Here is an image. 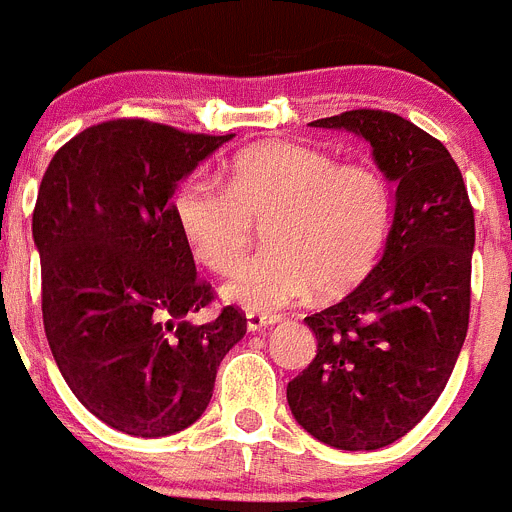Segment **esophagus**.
Returning a JSON list of instances; mask_svg holds the SVG:
<instances>
[{
	"label": "esophagus",
	"instance_id": "34e87169",
	"mask_svg": "<svg viewBox=\"0 0 512 512\" xmlns=\"http://www.w3.org/2000/svg\"><path fill=\"white\" fill-rule=\"evenodd\" d=\"M280 321H283V318L275 313H260V310H250V313H247V328H250V331H260V328L275 326V323Z\"/></svg>",
	"mask_w": 512,
	"mask_h": 512
}]
</instances>
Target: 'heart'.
Masks as SVG:
<instances>
[{"instance_id":"1","label":"heart","mask_w":512,"mask_h":512,"mask_svg":"<svg viewBox=\"0 0 512 512\" xmlns=\"http://www.w3.org/2000/svg\"><path fill=\"white\" fill-rule=\"evenodd\" d=\"M174 214L194 257L219 275L250 250L255 222H267L270 250L237 267L224 295L272 310L313 288L338 295L361 283L389 240L394 194L376 166L278 138L232 156L227 186L189 176Z\"/></svg>"}]
</instances>
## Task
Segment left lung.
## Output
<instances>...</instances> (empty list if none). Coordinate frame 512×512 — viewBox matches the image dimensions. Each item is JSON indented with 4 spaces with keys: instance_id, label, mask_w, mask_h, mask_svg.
<instances>
[{
    "instance_id": "1",
    "label": "left lung",
    "mask_w": 512,
    "mask_h": 512,
    "mask_svg": "<svg viewBox=\"0 0 512 512\" xmlns=\"http://www.w3.org/2000/svg\"><path fill=\"white\" fill-rule=\"evenodd\" d=\"M364 136L396 184L381 260L346 298L305 318L318 351L288 384L293 417L338 450H379L417 427L450 381L470 323L475 212L460 166L389 111L313 121Z\"/></svg>"
}]
</instances>
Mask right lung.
I'll return each mask as SVG.
<instances>
[{"label": "right lung", "mask_w": 512, "mask_h": 512, "mask_svg": "<svg viewBox=\"0 0 512 512\" xmlns=\"http://www.w3.org/2000/svg\"><path fill=\"white\" fill-rule=\"evenodd\" d=\"M229 138L116 118L70 138L42 176L32 237L47 343L80 404L118 432L154 439L197 422L247 331L234 305L191 323L217 295L171 202Z\"/></svg>", "instance_id": "right-lung-1"}]
</instances>
